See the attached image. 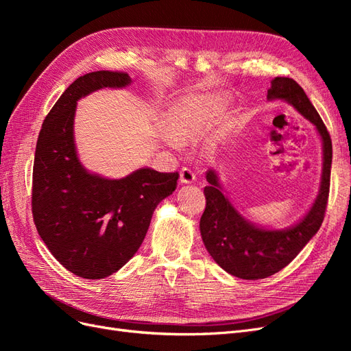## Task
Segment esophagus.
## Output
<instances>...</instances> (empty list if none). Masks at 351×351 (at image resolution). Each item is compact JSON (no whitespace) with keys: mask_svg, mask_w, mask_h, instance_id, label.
<instances>
[{"mask_svg":"<svg viewBox=\"0 0 351 351\" xmlns=\"http://www.w3.org/2000/svg\"><path fill=\"white\" fill-rule=\"evenodd\" d=\"M196 180V174L192 171L190 168H182V171H180V182L182 184H192L195 183Z\"/></svg>","mask_w":351,"mask_h":351,"instance_id":"esophagus-1","label":"esophagus"}]
</instances>
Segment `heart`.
Instances as JSON below:
<instances>
[{
    "mask_svg": "<svg viewBox=\"0 0 351 351\" xmlns=\"http://www.w3.org/2000/svg\"><path fill=\"white\" fill-rule=\"evenodd\" d=\"M219 93H193L176 101L167 111L161 139L171 147L197 141L227 108Z\"/></svg>",
    "mask_w": 351,
    "mask_h": 351,
    "instance_id": "1",
    "label": "heart"
}]
</instances>
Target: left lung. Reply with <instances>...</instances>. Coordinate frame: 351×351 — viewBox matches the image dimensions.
I'll return each instance as SVG.
<instances>
[{"label": "left lung", "instance_id": "1", "mask_svg": "<svg viewBox=\"0 0 351 351\" xmlns=\"http://www.w3.org/2000/svg\"><path fill=\"white\" fill-rule=\"evenodd\" d=\"M268 101H284L311 121L322 141V176L319 192L311 209L294 226L282 230L263 228L244 218L222 190L215 169H208L204 193L206 208L200 218V234L209 254L219 267L241 280H261L285 268L321 228L329 195L332 143L322 119L290 77H275Z\"/></svg>", "mask_w": 351, "mask_h": 351}]
</instances>
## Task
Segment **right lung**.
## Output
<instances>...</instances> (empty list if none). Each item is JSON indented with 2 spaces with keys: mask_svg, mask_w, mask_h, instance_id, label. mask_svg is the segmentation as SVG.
<instances>
[{
  "mask_svg": "<svg viewBox=\"0 0 351 351\" xmlns=\"http://www.w3.org/2000/svg\"><path fill=\"white\" fill-rule=\"evenodd\" d=\"M120 71L74 80L47 115L38 137L32 214L40 239L62 267L88 280L110 277L129 262L146 236L159 202L173 195L178 173L139 168L123 178L88 171L74 143L77 101L104 88L121 89Z\"/></svg>",
  "mask_w": 351,
  "mask_h": 351,
  "instance_id": "right-lung-1",
  "label": "right lung"
}]
</instances>
